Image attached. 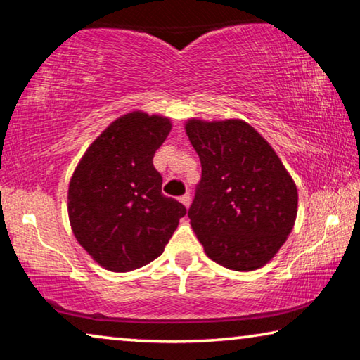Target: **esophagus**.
Returning <instances> with one entry per match:
<instances>
[{"mask_svg":"<svg viewBox=\"0 0 360 360\" xmlns=\"http://www.w3.org/2000/svg\"><path fill=\"white\" fill-rule=\"evenodd\" d=\"M179 200H181L182 205H184L186 208H189V205H191V193H189V192L184 193V195L179 197Z\"/></svg>","mask_w":360,"mask_h":360,"instance_id":"esophagus-1","label":"esophagus"}]
</instances>
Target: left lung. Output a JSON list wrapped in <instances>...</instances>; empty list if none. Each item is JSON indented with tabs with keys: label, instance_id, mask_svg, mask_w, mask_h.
I'll return each instance as SVG.
<instances>
[{
	"label": "left lung",
	"instance_id": "1",
	"mask_svg": "<svg viewBox=\"0 0 360 360\" xmlns=\"http://www.w3.org/2000/svg\"><path fill=\"white\" fill-rule=\"evenodd\" d=\"M186 133L202 163L187 214L205 253L233 271L264 266L295 226L292 176L269 142L242 120L192 118Z\"/></svg>",
	"mask_w": 360,
	"mask_h": 360
}]
</instances>
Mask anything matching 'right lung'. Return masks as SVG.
<instances>
[{"instance_id": "add662e5", "label": "right lung", "mask_w": 360, "mask_h": 360, "mask_svg": "<svg viewBox=\"0 0 360 360\" xmlns=\"http://www.w3.org/2000/svg\"><path fill=\"white\" fill-rule=\"evenodd\" d=\"M171 131L167 117L131 112L84 152L68 186V219L98 264L128 272L163 253L186 207L162 193L153 155Z\"/></svg>"}]
</instances>
